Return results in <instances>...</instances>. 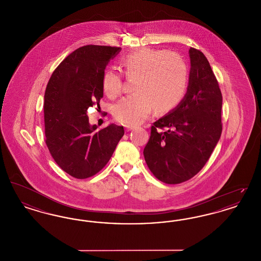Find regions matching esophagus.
I'll return each instance as SVG.
<instances>
[{"instance_id": "esophagus-1", "label": "esophagus", "mask_w": 261, "mask_h": 261, "mask_svg": "<svg viewBox=\"0 0 261 261\" xmlns=\"http://www.w3.org/2000/svg\"><path fill=\"white\" fill-rule=\"evenodd\" d=\"M125 129H126V131H131V130H134V129H135V127H134V126L125 125Z\"/></svg>"}]
</instances>
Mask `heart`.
Segmentation results:
<instances>
[{
  "mask_svg": "<svg viewBox=\"0 0 261 261\" xmlns=\"http://www.w3.org/2000/svg\"><path fill=\"white\" fill-rule=\"evenodd\" d=\"M125 75L135 78L133 91L113 108L114 118L129 126L145 121L153 109L160 113L175 109L186 94L189 67L178 54L167 50L141 49L127 55L122 61ZM122 77L107 70L101 79L102 91L115 99L122 91Z\"/></svg>",
  "mask_w": 261,
  "mask_h": 261,
  "instance_id": "1",
  "label": "heart"
}]
</instances>
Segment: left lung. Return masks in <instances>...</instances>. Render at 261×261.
<instances>
[{
    "label": "left lung",
    "instance_id": "obj_1",
    "mask_svg": "<svg viewBox=\"0 0 261 261\" xmlns=\"http://www.w3.org/2000/svg\"><path fill=\"white\" fill-rule=\"evenodd\" d=\"M189 54L191 69L186 95L172 112L150 127L144 149L150 172L166 184H180L199 173L222 132V94L218 81L200 50L191 48Z\"/></svg>",
    "mask_w": 261,
    "mask_h": 261
}]
</instances>
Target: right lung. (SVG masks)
<instances>
[{"label": "right lung", "mask_w": 261, "mask_h": 261, "mask_svg": "<svg viewBox=\"0 0 261 261\" xmlns=\"http://www.w3.org/2000/svg\"><path fill=\"white\" fill-rule=\"evenodd\" d=\"M120 48L87 45L54 70L44 96L46 145L64 172L86 179L100 171L124 135L123 126L100 130L89 124L87 110L99 106L105 69Z\"/></svg>", "instance_id": "add662e5"}]
</instances>
